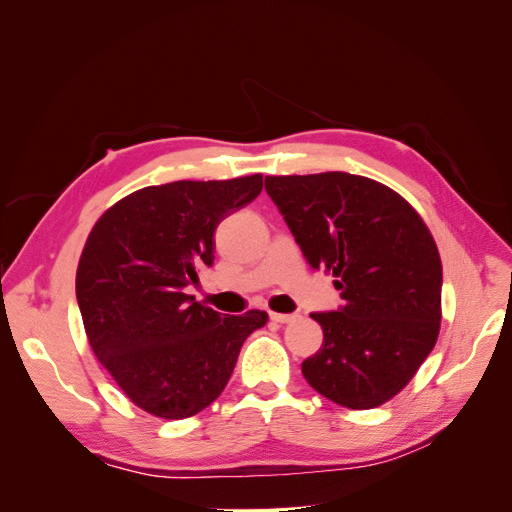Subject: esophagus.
<instances>
[{"label": "esophagus", "instance_id": "34e87169", "mask_svg": "<svg viewBox=\"0 0 512 512\" xmlns=\"http://www.w3.org/2000/svg\"><path fill=\"white\" fill-rule=\"evenodd\" d=\"M297 318H299V314H277V312H271V320L273 322H280V324L294 322Z\"/></svg>", "mask_w": 512, "mask_h": 512}]
</instances>
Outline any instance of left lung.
Here are the masks:
<instances>
[{"label":"left lung","mask_w":512,"mask_h":512,"mask_svg":"<svg viewBox=\"0 0 512 512\" xmlns=\"http://www.w3.org/2000/svg\"><path fill=\"white\" fill-rule=\"evenodd\" d=\"M265 190L344 305L312 314L322 348L301 371L350 410L393 399L438 342L442 260L421 215L386 185L350 173L267 177Z\"/></svg>","instance_id":"obj_1"}]
</instances>
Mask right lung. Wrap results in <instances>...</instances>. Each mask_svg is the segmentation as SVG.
Returning a JSON list of instances; mask_svg holds the SVG:
<instances>
[{"label": "right lung", "mask_w": 512, "mask_h": 512, "mask_svg": "<svg viewBox=\"0 0 512 512\" xmlns=\"http://www.w3.org/2000/svg\"><path fill=\"white\" fill-rule=\"evenodd\" d=\"M262 175L149 185L106 209L76 269L89 346L141 410L181 421L220 397L269 316H222L183 288L213 265L218 224L260 194Z\"/></svg>", "instance_id": "right-lung-1"}]
</instances>
